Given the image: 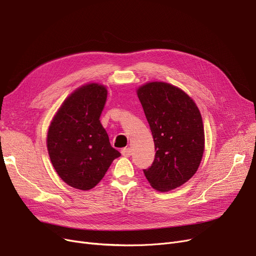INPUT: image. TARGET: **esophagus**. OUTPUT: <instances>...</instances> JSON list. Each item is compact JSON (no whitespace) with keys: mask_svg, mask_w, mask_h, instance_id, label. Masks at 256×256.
Segmentation results:
<instances>
[{"mask_svg":"<svg viewBox=\"0 0 256 256\" xmlns=\"http://www.w3.org/2000/svg\"><path fill=\"white\" fill-rule=\"evenodd\" d=\"M121 154H122V156H124V157H130V156L132 154V150L130 148H124L121 150Z\"/></svg>","mask_w":256,"mask_h":256,"instance_id":"34e87169","label":"esophagus"}]
</instances>
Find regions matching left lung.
I'll list each match as a JSON object with an SVG mask.
<instances>
[{
  "mask_svg": "<svg viewBox=\"0 0 256 256\" xmlns=\"http://www.w3.org/2000/svg\"><path fill=\"white\" fill-rule=\"evenodd\" d=\"M137 95L150 124L154 160L143 170L150 186L168 192L186 183L202 161L205 135L196 102L178 86L163 82H148Z\"/></svg>",
  "mask_w": 256,
  "mask_h": 256,
  "instance_id": "obj_1",
  "label": "left lung"
}]
</instances>
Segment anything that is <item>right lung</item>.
<instances>
[{
    "label": "right lung",
    "instance_id": "add662e5",
    "mask_svg": "<svg viewBox=\"0 0 256 256\" xmlns=\"http://www.w3.org/2000/svg\"><path fill=\"white\" fill-rule=\"evenodd\" d=\"M106 96L102 84L82 86L64 99L48 130L47 148L53 168L76 190L95 187L121 154L110 146L99 120Z\"/></svg>",
    "mask_w": 256,
    "mask_h": 256
}]
</instances>
